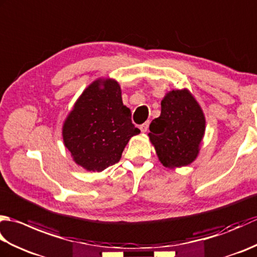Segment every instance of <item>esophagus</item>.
Instances as JSON below:
<instances>
[{"mask_svg": "<svg viewBox=\"0 0 257 257\" xmlns=\"http://www.w3.org/2000/svg\"><path fill=\"white\" fill-rule=\"evenodd\" d=\"M148 128H149V121H147V122H145V123L140 125L141 133H147V132H148Z\"/></svg>", "mask_w": 257, "mask_h": 257, "instance_id": "1", "label": "esophagus"}]
</instances>
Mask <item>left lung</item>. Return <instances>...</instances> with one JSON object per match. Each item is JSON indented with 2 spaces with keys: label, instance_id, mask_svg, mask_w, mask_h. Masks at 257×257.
Masks as SVG:
<instances>
[{
  "label": "left lung",
  "instance_id": "obj_1",
  "mask_svg": "<svg viewBox=\"0 0 257 257\" xmlns=\"http://www.w3.org/2000/svg\"><path fill=\"white\" fill-rule=\"evenodd\" d=\"M148 134L163 166L170 169L192 163L200 152L205 117L188 89H173L163 97L160 116L152 120Z\"/></svg>",
  "mask_w": 257,
  "mask_h": 257
}]
</instances>
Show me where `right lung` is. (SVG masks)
<instances>
[{
	"mask_svg": "<svg viewBox=\"0 0 257 257\" xmlns=\"http://www.w3.org/2000/svg\"><path fill=\"white\" fill-rule=\"evenodd\" d=\"M139 133L118 81L98 78L76 100L62 134L76 165L100 172L120 160L130 138Z\"/></svg>",
	"mask_w": 257,
	"mask_h": 257,
	"instance_id": "1",
	"label": "right lung"
}]
</instances>
